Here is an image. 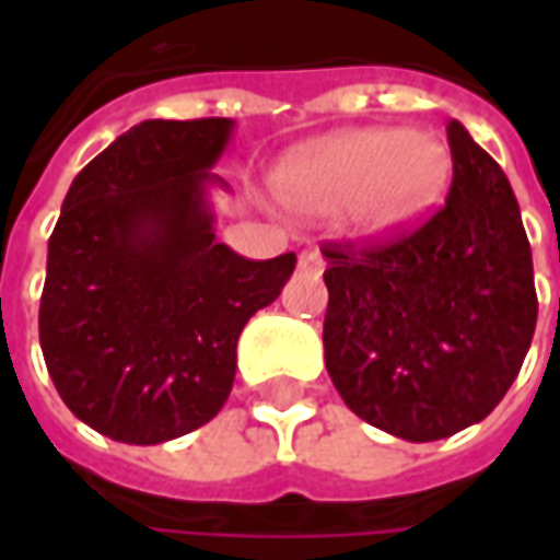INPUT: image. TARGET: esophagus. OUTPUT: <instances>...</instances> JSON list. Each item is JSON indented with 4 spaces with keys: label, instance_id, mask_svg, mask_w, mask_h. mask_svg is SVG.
Returning <instances> with one entry per match:
<instances>
[{
    "label": "esophagus",
    "instance_id": "34e87169",
    "mask_svg": "<svg viewBox=\"0 0 560 560\" xmlns=\"http://www.w3.org/2000/svg\"><path fill=\"white\" fill-rule=\"evenodd\" d=\"M300 272H305V276H320L324 272V257H320V252L317 248H305V252H300Z\"/></svg>",
    "mask_w": 560,
    "mask_h": 560
}]
</instances>
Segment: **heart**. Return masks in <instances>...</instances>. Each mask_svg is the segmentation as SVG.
I'll list each match as a JSON object with an SVG mask.
<instances>
[{"mask_svg": "<svg viewBox=\"0 0 560 560\" xmlns=\"http://www.w3.org/2000/svg\"><path fill=\"white\" fill-rule=\"evenodd\" d=\"M453 179V152L429 131L353 128L293 152L276 173L281 200L303 215L348 212L357 240L387 243L420 224Z\"/></svg>", "mask_w": 560, "mask_h": 560, "instance_id": "obj_1", "label": "heart"}]
</instances>
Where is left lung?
I'll return each mask as SVG.
<instances>
[{
	"label": "left lung",
	"instance_id": "1",
	"mask_svg": "<svg viewBox=\"0 0 560 560\" xmlns=\"http://www.w3.org/2000/svg\"><path fill=\"white\" fill-rule=\"evenodd\" d=\"M446 207L377 248H327L324 360L345 405L401 441L486 420L537 327L530 245L498 161L450 119Z\"/></svg>",
	"mask_w": 560,
	"mask_h": 560
}]
</instances>
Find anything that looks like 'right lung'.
Instances as JSON below:
<instances>
[{
	"label": "right lung",
	"mask_w": 560,
	"mask_h": 560,
	"mask_svg": "<svg viewBox=\"0 0 560 560\" xmlns=\"http://www.w3.org/2000/svg\"><path fill=\"white\" fill-rule=\"evenodd\" d=\"M233 119H147L74 176L47 243L38 332L68 411L122 444H164L221 411L248 317L296 255L215 240L212 167Z\"/></svg>",
	"instance_id": "right-lung-1"
}]
</instances>
